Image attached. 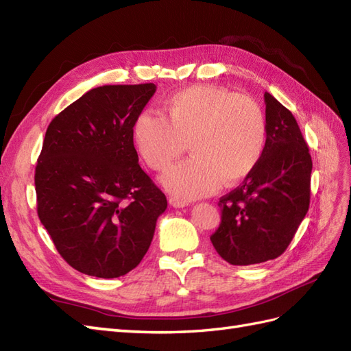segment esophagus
<instances>
[{"label": "esophagus", "instance_id": "34e87169", "mask_svg": "<svg viewBox=\"0 0 351 351\" xmlns=\"http://www.w3.org/2000/svg\"><path fill=\"white\" fill-rule=\"evenodd\" d=\"M169 203H170V206H173V208H176V209H181V208L188 206V202H185L182 199H178V197H173V195L169 197Z\"/></svg>", "mask_w": 351, "mask_h": 351}]
</instances>
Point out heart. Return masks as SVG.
Wrapping results in <instances>:
<instances>
[{"label": "heart", "mask_w": 351, "mask_h": 351, "mask_svg": "<svg viewBox=\"0 0 351 351\" xmlns=\"http://www.w3.org/2000/svg\"><path fill=\"white\" fill-rule=\"evenodd\" d=\"M160 115L143 112L133 142L147 166L165 172L182 154L191 157L161 176V185L182 200L232 186L254 172L267 142L261 108L245 95L215 86H190L167 96Z\"/></svg>", "instance_id": "b5f03b06"}]
</instances>
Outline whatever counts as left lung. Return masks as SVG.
<instances>
[{
	"label": "left lung",
	"instance_id": "1",
	"mask_svg": "<svg viewBox=\"0 0 351 351\" xmlns=\"http://www.w3.org/2000/svg\"><path fill=\"white\" fill-rule=\"evenodd\" d=\"M267 142L258 166L219 199L213 247L232 265L261 264L289 246L310 204L311 156L292 112L264 93Z\"/></svg>",
	"mask_w": 351,
	"mask_h": 351
}]
</instances>
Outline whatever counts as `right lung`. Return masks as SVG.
I'll list each match as a JSON object with an SVG mask.
<instances>
[{"label": "right lung", "instance_id": "right-lung-1", "mask_svg": "<svg viewBox=\"0 0 351 351\" xmlns=\"http://www.w3.org/2000/svg\"><path fill=\"white\" fill-rule=\"evenodd\" d=\"M156 88L96 87L49 124L35 167L38 218L80 273L114 278L132 271L167 208L133 145V124Z\"/></svg>", "mask_w": 351, "mask_h": 351}]
</instances>
